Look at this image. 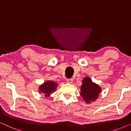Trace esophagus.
Wrapping results in <instances>:
<instances>
[{"label":"esophagus","instance_id":"1","mask_svg":"<svg viewBox=\"0 0 131 131\" xmlns=\"http://www.w3.org/2000/svg\"><path fill=\"white\" fill-rule=\"evenodd\" d=\"M66 82H67V83L68 84H72V83H73V79H68L66 80Z\"/></svg>","mask_w":131,"mask_h":131}]
</instances>
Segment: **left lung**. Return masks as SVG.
<instances>
[{
    "mask_svg": "<svg viewBox=\"0 0 131 131\" xmlns=\"http://www.w3.org/2000/svg\"><path fill=\"white\" fill-rule=\"evenodd\" d=\"M80 94L83 101L87 104L92 103L98 99L101 92V88L99 84L93 82L92 79L87 76L82 80Z\"/></svg>",
    "mask_w": 131,
    "mask_h": 131,
    "instance_id": "1",
    "label": "left lung"
}]
</instances>
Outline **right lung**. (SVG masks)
Instances as JSON below:
<instances>
[{"label":"right lung","instance_id":"1","mask_svg":"<svg viewBox=\"0 0 131 131\" xmlns=\"http://www.w3.org/2000/svg\"><path fill=\"white\" fill-rule=\"evenodd\" d=\"M58 84L52 80H47L41 84L38 88L39 92L44 94V96L48 97L51 93L55 92Z\"/></svg>","mask_w":131,"mask_h":131}]
</instances>
